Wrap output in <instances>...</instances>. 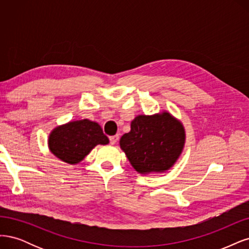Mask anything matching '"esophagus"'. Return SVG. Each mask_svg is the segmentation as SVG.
<instances>
[{"label": "esophagus", "instance_id": "esophagus-1", "mask_svg": "<svg viewBox=\"0 0 249 249\" xmlns=\"http://www.w3.org/2000/svg\"><path fill=\"white\" fill-rule=\"evenodd\" d=\"M119 140V135H113V136H109V142L111 145H115V143L118 142Z\"/></svg>", "mask_w": 249, "mask_h": 249}]
</instances>
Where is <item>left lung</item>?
<instances>
[{
    "mask_svg": "<svg viewBox=\"0 0 249 249\" xmlns=\"http://www.w3.org/2000/svg\"><path fill=\"white\" fill-rule=\"evenodd\" d=\"M184 143L185 129L167 111L135 117L130 131L120 140V147L140 174L170 170L181 155Z\"/></svg>",
    "mask_w": 249,
    "mask_h": 249,
    "instance_id": "1",
    "label": "left lung"
}]
</instances>
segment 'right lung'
I'll list each match as a JSON object with an SVG mask.
<instances>
[{"instance_id":"obj_1","label":"right lung","mask_w":249,"mask_h":249,"mask_svg":"<svg viewBox=\"0 0 249 249\" xmlns=\"http://www.w3.org/2000/svg\"><path fill=\"white\" fill-rule=\"evenodd\" d=\"M108 142L98 123L84 119L55 127L50 134L49 148L62 161L75 164L95 146L107 145Z\"/></svg>"}]
</instances>
